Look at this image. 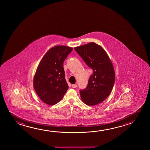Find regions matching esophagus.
Instances as JSON below:
<instances>
[{
	"mask_svg": "<svg viewBox=\"0 0 150 150\" xmlns=\"http://www.w3.org/2000/svg\"><path fill=\"white\" fill-rule=\"evenodd\" d=\"M71 86H72V87H73V88H75L77 87V85H76V84H73Z\"/></svg>",
	"mask_w": 150,
	"mask_h": 150,
	"instance_id": "1",
	"label": "esophagus"
}]
</instances>
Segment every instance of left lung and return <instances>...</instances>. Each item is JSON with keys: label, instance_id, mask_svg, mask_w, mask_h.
<instances>
[{"label": "left lung", "instance_id": "8db88e82", "mask_svg": "<svg viewBox=\"0 0 150 150\" xmlns=\"http://www.w3.org/2000/svg\"><path fill=\"white\" fill-rule=\"evenodd\" d=\"M74 49L93 70L87 87L80 91L81 100L88 106L98 105L109 96L113 88L115 74L112 63L103 48L94 42Z\"/></svg>", "mask_w": 150, "mask_h": 150}]
</instances>
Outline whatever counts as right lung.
<instances>
[{
	"mask_svg": "<svg viewBox=\"0 0 150 150\" xmlns=\"http://www.w3.org/2000/svg\"><path fill=\"white\" fill-rule=\"evenodd\" d=\"M72 50L71 47L64 45L53 47L40 62L33 78V87L44 103L54 105L59 103L69 89L63 63Z\"/></svg>",
	"mask_w": 150,
	"mask_h": 150,
	"instance_id": "1",
	"label": "right lung"
}]
</instances>
